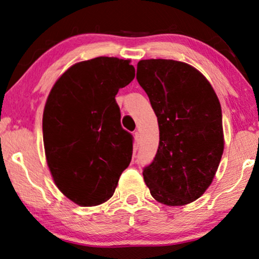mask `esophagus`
<instances>
[{"instance_id": "esophagus-1", "label": "esophagus", "mask_w": 259, "mask_h": 259, "mask_svg": "<svg viewBox=\"0 0 259 259\" xmlns=\"http://www.w3.org/2000/svg\"><path fill=\"white\" fill-rule=\"evenodd\" d=\"M139 141H140V134L139 132L134 133V150H138L139 147Z\"/></svg>"}]
</instances>
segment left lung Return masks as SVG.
I'll return each mask as SVG.
<instances>
[{
	"instance_id": "left-lung-1",
	"label": "left lung",
	"mask_w": 259,
	"mask_h": 259,
	"mask_svg": "<svg viewBox=\"0 0 259 259\" xmlns=\"http://www.w3.org/2000/svg\"><path fill=\"white\" fill-rule=\"evenodd\" d=\"M137 80L159 125V147L144 168L145 183L159 203H192L211 185L224 151L217 94L199 70L175 60H141Z\"/></svg>"
}]
</instances>
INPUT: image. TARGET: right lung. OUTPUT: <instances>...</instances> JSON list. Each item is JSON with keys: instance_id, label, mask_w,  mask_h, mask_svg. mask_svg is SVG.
<instances>
[{"instance_id": "right-lung-1", "label": "right lung", "mask_w": 259, "mask_h": 259, "mask_svg": "<svg viewBox=\"0 0 259 259\" xmlns=\"http://www.w3.org/2000/svg\"><path fill=\"white\" fill-rule=\"evenodd\" d=\"M130 60L108 56L77 62L56 80L45 105L42 131L55 185L81 206L114 193L133 153L115 95L134 79Z\"/></svg>"}]
</instances>
